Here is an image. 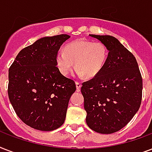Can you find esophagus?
I'll return each instance as SVG.
<instances>
[{"label": "esophagus", "mask_w": 152, "mask_h": 152, "mask_svg": "<svg viewBox=\"0 0 152 152\" xmlns=\"http://www.w3.org/2000/svg\"><path fill=\"white\" fill-rule=\"evenodd\" d=\"M76 89H77V91H80V88H81V83H80V82H76Z\"/></svg>", "instance_id": "obj_1"}]
</instances>
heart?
<instances>
[{
  "label": "heart",
  "instance_id": "heart-1",
  "mask_svg": "<svg viewBox=\"0 0 152 152\" xmlns=\"http://www.w3.org/2000/svg\"><path fill=\"white\" fill-rule=\"evenodd\" d=\"M107 57L108 50L103 43L78 39L67 44L64 50L57 51L55 64L63 76H67L75 64L76 76L91 78L102 71Z\"/></svg>",
  "mask_w": 152,
  "mask_h": 152
}]
</instances>
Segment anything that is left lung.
Returning <instances> with one entry per match:
<instances>
[{
	"mask_svg": "<svg viewBox=\"0 0 152 152\" xmlns=\"http://www.w3.org/2000/svg\"><path fill=\"white\" fill-rule=\"evenodd\" d=\"M89 35L103 43L109 53L102 71L81 87L86 122L95 132L110 134L125 127L139 110L141 74L133 54L116 38Z\"/></svg>",
	"mask_w": 152,
	"mask_h": 152,
	"instance_id": "left-lung-1",
	"label": "left lung"
}]
</instances>
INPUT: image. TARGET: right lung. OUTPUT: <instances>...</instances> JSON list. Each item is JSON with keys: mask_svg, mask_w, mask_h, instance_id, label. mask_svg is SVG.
I'll use <instances>...</instances> for the list:
<instances>
[{"mask_svg": "<svg viewBox=\"0 0 152 152\" xmlns=\"http://www.w3.org/2000/svg\"><path fill=\"white\" fill-rule=\"evenodd\" d=\"M68 34L43 37L25 47L8 70V98L17 116L30 127L52 131L64 122L72 80L57 70L55 55Z\"/></svg>", "mask_w": 152, "mask_h": 152, "instance_id": "obj_1", "label": "right lung"}]
</instances>
